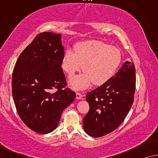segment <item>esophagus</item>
I'll return each mask as SVG.
<instances>
[{
  "mask_svg": "<svg viewBox=\"0 0 158 158\" xmlns=\"http://www.w3.org/2000/svg\"><path fill=\"white\" fill-rule=\"evenodd\" d=\"M82 97H83V95H82L80 92L76 93V98L77 99H81L82 98Z\"/></svg>",
  "mask_w": 158,
  "mask_h": 158,
  "instance_id": "1",
  "label": "esophagus"
}]
</instances>
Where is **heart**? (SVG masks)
Here are the masks:
<instances>
[{
  "label": "heart",
  "instance_id": "obj_1",
  "mask_svg": "<svg viewBox=\"0 0 158 158\" xmlns=\"http://www.w3.org/2000/svg\"><path fill=\"white\" fill-rule=\"evenodd\" d=\"M74 49L66 48L62 61V67L69 76L81 68L84 72L71 77L69 83L74 89H84L92 83H105L114 74L122 61L119 48L100 41L80 42Z\"/></svg>",
  "mask_w": 158,
  "mask_h": 158
}]
</instances>
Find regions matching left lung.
Here are the masks:
<instances>
[{"mask_svg": "<svg viewBox=\"0 0 158 158\" xmlns=\"http://www.w3.org/2000/svg\"><path fill=\"white\" fill-rule=\"evenodd\" d=\"M135 86V65L127 61L107 81L87 93L89 110L83 119L86 134L99 137L116 130L132 105Z\"/></svg>", "mask_w": 158, "mask_h": 158, "instance_id": "8db88e82", "label": "left lung"}]
</instances>
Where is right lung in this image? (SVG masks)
Masks as SVG:
<instances>
[{"label":"right lung","mask_w":158,"mask_h":158,"mask_svg":"<svg viewBox=\"0 0 158 158\" xmlns=\"http://www.w3.org/2000/svg\"><path fill=\"white\" fill-rule=\"evenodd\" d=\"M64 54L61 34L41 33L20 54L13 69L12 94L18 114L40 134L57 127L62 112L76 97L65 88Z\"/></svg>","instance_id":"1"}]
</instances>
